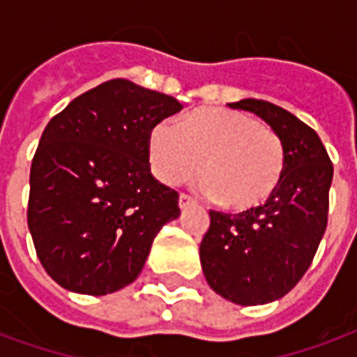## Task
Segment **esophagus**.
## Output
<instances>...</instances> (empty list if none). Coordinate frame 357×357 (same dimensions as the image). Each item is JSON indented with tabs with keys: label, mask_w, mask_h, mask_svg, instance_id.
<instances>
[{
	"label": "esophagus",
	"mask_w": 357,
	"mask_h": 357,
	"mask_svg": "<svg viewBox=\"0 0 357 357\" xmlns=\"http://www.w3.org/2000/svg\"><path fill=\"white\" fill-rule=\"evenodd\" d=\"M191 206H197V202H195L189 195H179V208L185 210L191 208Z\"/></svg>",
	"instance_id": "obj_1"
}]
</instances>
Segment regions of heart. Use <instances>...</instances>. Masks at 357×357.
<instances>
[{
	"label": "heart",
	"mask_w": 357,
	"mask_h": 357,
	"mask_svg": "<svg viewBox=\"0 0 357 357\" xmlns=\"http://www.w3.org/2000/svg\"><path fill=\"white\" fill-rule=\"evenodd\" d=\"M149 160L164 185L189 181L202 170L204 191L222 208L247 212L277 191L287 168V147L273 128L247 112L201 109L181 124L160 120L153 126Z\"/></svg>",
	"instance_id": "heart-1"
}]
</instances>
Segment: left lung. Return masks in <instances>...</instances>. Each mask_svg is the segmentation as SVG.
<instances>
[{"mask_svg":"<svg viewBox=\"0 0 357 357\" xmlns=\"http://www.w3.org/2000/svg\"><path fill=\"white\" fill-rule=\"evenodd\" d=\"M231 109L255 112L287 147L281 183L262 206L239 214L210 210L201 266L214 291L241 306L279 300L314 260L327 227L333 164L319 135L273 102L243 99Z\"/></svg>","mask_w":357,"mask_h":357,"instance_id":"obj_1","label":"left lung"}]
</instances>
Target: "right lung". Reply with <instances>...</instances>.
<instances>
[{
  "label": "right lung",
  "mask_w": 357,
  "mask_h": 357,
  "mask_svg": "<svg viewBox=\"0 0 357 357\" xmlns=\"http://www.w3.org/2000/svg\"><path fill=\"white\" fill-rule=\"evenodd\" d=\"M183 109L130 80L89 89L50 120L30 168L28 229L63 289L102 296L133 283L179 195L149 164L153 126Z\"/></svg>",
  "instance_id": "1"
}]
</instances>
